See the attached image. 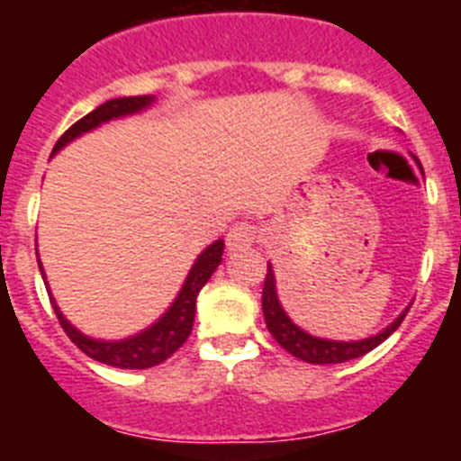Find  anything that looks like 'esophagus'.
Instances as JSON below:
<instances>
[{"label":"esophagus","instance_id":"esophagus-1","mask_svg":"<svg viewBox=\"0 0 461 461\" xmlns=\"http://www.w3.org/2000/svg\"><path fill=\"white\" fill-rule=\"evenodd\" d=\"M256 242V228L249 221H238L226 235L228 251H244Z\"/></svg>","mask_w":461,"mask_h":461}]
</instances>
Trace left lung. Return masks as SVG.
<instances>
[{
  "label": "left lung",
  "instance_id": "obj_1",
  "mask_svg": "<svg viewBox=\"0 0 461 461\" xmlns=\"http://www.w3.org/2000/svg\"><path fill=\"white\" fill-rule=\"evenodd\" d=\"M413 161L420 166V161L413 157ZM409 313V307L399 313L397 319L383 328L378 335L367 337V339L360 341H337V339H323V337H313L309 332H304L300 325H295L291 321V316L286 313V309L281 307L279 293H276V279L275 270L267 263V275L266 284H263V316H266V325L270 330V335L275 337L276 344L281 348H286L291 356L300 357L304 362H312V365H337V362L353 360V357H360L365 353L374 351L378 344L388 339L394 330L402 325L404 316Z\"/></svg>",
  "mask_w": 461,
  "mask_h": 461
}]
</instances>
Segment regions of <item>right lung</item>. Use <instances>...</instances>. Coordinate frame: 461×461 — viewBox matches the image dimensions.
Here are the masks:
<instances>
[{
    "label": "right lung",
    "instance_id": "obj_1",
    "mask_svg": "<svg viewBox=\"0 0 461 461\" xmlns=\"http://www.w3.org/2000/svg\"><path fill=\"white\" fill-rule=\"evenodd\" d=\"M157 96L148 94V96H122V99H110L105 104H101L99 108L87 113L83 120H78L76 124L64 133L59 140L55 142L50 157H55L62 148H67L68 142L76 140V138L85 136V133L99 129L101 124L113 120H122V117L138 115L142 110H148L149 105H154ZM221 256H223V240H217L212 242L210 247L198 254L195 263L191 266L189 275H186L185 284H182L180 293L173 300L166 313L157 323H152L149 328L140 330L138 335L124 337V339H94V337L83 335L71 321L67 319L59 309V304L55 303L52 297L50 286H48L46 270L41 266L39 251H36V260H39V270L43 281H46L48 295H50L52 309H55L57 319H59V325L64 328V332L68 335V339L78 346L85 356H89L92 360L104 362V365H110V367H120V369H148L154 367V365H161L164 360H168L191 335V328H194V316H195V297L201 293V288L205 286L207 279L214 275L219 266H221Z\"/></svg>",
    "mask_w": 461,
    "mask_h": 461
}]
</instances>
